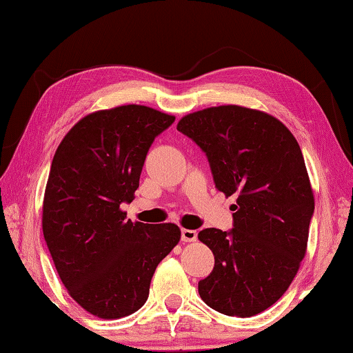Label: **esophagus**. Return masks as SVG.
I'll return each instance as SVG.
<instances>
[{
  "mask_svg": "<svg viewBox=\"0 0 353 353\" xmlns=\"http://www.w3.org/2000/svg\"><path fill=\"white\" fill-rule=\"evenodd\" d=\"M181 238H182L183 243H193V241H196L198 233H196V230H187V228H183V230L181 231Z\"/></svg>",
  "mask_w": 353,
  "mask_h": 353,
  "instance_id": "esophagus-1",
  "label": "esophagus"
}]
</instances>
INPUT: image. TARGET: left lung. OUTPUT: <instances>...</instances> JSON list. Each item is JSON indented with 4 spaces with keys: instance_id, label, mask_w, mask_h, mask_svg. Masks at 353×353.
Listing matches in <instances>:
<instances>
[{
    "instance_id": "obj_1",
    "label": "left lung",
    "mask_w": 353,
    "mask_h": 353,
    "mask_svg": "<svg viewBox=\"0 0 353 353\" xmlns=\"http://www.w3.org/2000/svg\"><path fill=\"white\" fill-rule=\"evenodd\" d=\"M177 130L206 154L215 188L238 196L233 228L198 233L215 260L199 296L231 317L260 314L287 292L306 255L314 193L301 149L276 117L234 104L188 114Z\"/></svg>"
}]
</instances>
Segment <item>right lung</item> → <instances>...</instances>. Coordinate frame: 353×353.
<instances>
[{
  "label": "right lung",
  "instance_id": "right-lung-1",
  "mask_svg": "<svg viewBox=\"0 0 353 353\" xmlns=\"http://www.w3.org/2000/svg\"><path fill=\"white\" fill-rule=\"evenodd\" d=\"M174 120L138 104L97 110L68 131L52 160L42 233L68 293L99 319L143 307L157 266L181 239L177 225L133 223L120 209Z\"/></svg>",
  "mask_w": 353,
  "mask_h": 353
}]
</instances>
